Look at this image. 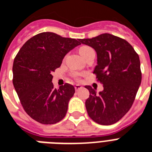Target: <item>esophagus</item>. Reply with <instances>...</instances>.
Segmentation results:
<instances>
[{"label":"esophagus","instance_id":"34e87169","mask_svg":"<svg viewBox=\"0 0 152 152\" xmlns=\"http://www.w3.org/2000/svg\"><path fill=\"white\" fill-rule=\"evenodd\" d=\"M83 88V87L81 85H80V84H76V85H75V90L76 91H79L80 90V89H82Z\"/></svg>","mask_w":152,"mask_h":152}]
</instances>
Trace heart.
Here are the masks:
<instances>
[{
  "mask_svg": "<svg viewBox=\"0 0 152 152\" xmlns=\"http://www.w3.org/2000/svg\"><path fill=\"white\" fill-rule=\"evenodd\" d=\"M91 50H93L91 47L90 46H81L79 51H80V53L82 55V57H84L87 53H88L89 51H91ZM79 76H80V74L79 73H73L72 74V76H73L75 79H78L79 78Z\"/></svg>",
  "mask_w": 152,
  "mask_h": 152,
  "instance_id": "1",
  "label": "heart"
}]
</instances>
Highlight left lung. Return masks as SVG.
Masks as SVG:
<instances>
[{
    "label": "left lung",
    "instance_id": "obj_1",
    "mask_svg": "<svg viewBox=\"0 0 152 152\" xmlns=\"http://www.w3.org/2000/svg\"><path fill=\"white\" fill-rule=\"evenodd\" d=\"M80 42L97 53L93 73L104 88L97 94L91 86H85L90 92L85 102L88 115L100 125L114 124L132 107L141 83L139 56L126 40L107 33Z\"/></svg>",
    "mask_w": 152,
    "mask_h": 152
}]
</instances>
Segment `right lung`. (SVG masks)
<instances>
[{"mask_svg": "<svg viewBox=\"0 0 152 152\" xmlns=\"http://www.w3.org/2000/svg\"><path fill=\"white\" fill-rule=\"evenodd\" d=\"M79 45L80 42L75 39L42 32L27 40L15 56L13 85L25 112L34 121L52 125L64 118L75 88L65 83L56 89L51 73Z\"/></svg>", "mask_w": 152, "mask_h": 152, "instance_id": "right-lung-1", "label": "right lung"}]
</instances>
